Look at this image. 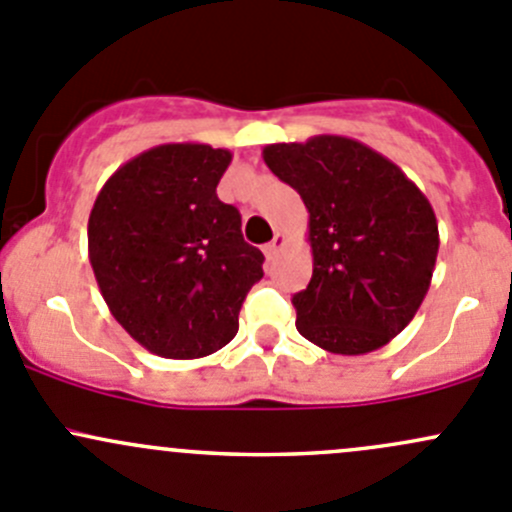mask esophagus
<instances>
[{
	"label": "esophagus",
	"instance_id": "34e87169",
	"mask_svg": "<svg viewBox=\"0 0 512 512\" xmlns=\"http://www.w3.org/2000/svg\"><path fill=\"white\" fill-rule=\"evenodd\" d=\"M282 242H285V237H282L280 232H277V235H275V240L267 242V245H265V257H267V260H275V255H277V252H280Z\"/></svg>",
	"mask_w": 512,
	"mask_h": 512
}]
</instances>
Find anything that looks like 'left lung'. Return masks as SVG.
<instances>
[{
	"mask_svg": "<svg viewBox=\"0 0 512 512\" xmlns=\"http://www.w3.org/2000/svg\"><path fill=\"white\" fill-rule=\"evenodd\" d=\"M262 158L309 213L312 280L292 297L299 334L344 356L389 344L414 319L436 267L426 195L354 138L272 143Z\"/></svg>",
	"mask_w": 512,
	"mask_h": 512,
	"instance_id": "1",
	"label": "left lung"
}]
</instances>
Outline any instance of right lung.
I'll return each instance as SVG.
<instances>
[{
	"instance_id": "1",
	"label": "right lung",
	"mask_w": 512,
	"mask_h": 512,
	"mask_svg": "<svg viewBox=\"0 0 512 512\" xmlns=\"http://www.w3.org/2000/svg\"><path fill=\"white\" fill-rule=\"evenodd\" d=\"M232 153L163 143L123 163L89 215V260L116 322L148 352L200 359L237 334L262 255L218 198Z\"/></svg>"
}]
</instances>
